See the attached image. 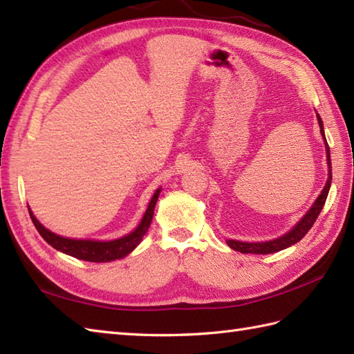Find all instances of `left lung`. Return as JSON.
I'll use <instances>...</instances> for the list:
<instances>
[{
  "instance_id": "1",
  "label": "left lung",
  "mask_w": 354,
  "mask_h": 354,
  "mask_svg": "<svg viewBox=\"0 0 354 354\" xmlns=\"http://www.w3.org/2000/svg\"><path fill=\"white\" fill-rule=\"evenodd\" d=\"M318 123H319V127H321L322 138L326 140L324 127H322V120H321L319 115H318ZM326 149H327V164H328L327 184L324 187V190L321 192L318 199L315 201V204L312 205V208L309 209V212H307V214L295 225V228L289 231L288 234H284L283 237L270 240V242L246 243V242H237V240H227V243H228L231 250L243 252V254H272V252H278L281 250H286V248H289L293 243L299 242V240H301L307 234V232H309V230L313 227L315 221L318 219L322 207H324V204H326L327 194H328V190H330V184H332V161H330V149H328L327 141H326Z\"/></svg>"
}]
</instances>
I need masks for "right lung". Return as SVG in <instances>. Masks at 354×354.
Instances as JSON below:
<instances>
[{
    "label": "right lung",
    "mask_w": 354,
    "mask_h": 354,
    "mask_svg": "<svg viewBox=\"0 0 354 354\" xmlns=\"http://www.w3.org/2000/svg\"><path fill=\"white\" fill-rule=\"evenodd\" d=\"M160 189H158L153 194V198L150 199L149 207L146 209L145 216L137 227V230H133L131 234H127L122 239L117 240H111V242H97V240H74V239H66L55 234V232L48 231L47 228H44L42 225L37 222L33 213L30 212V217L35 223V227L37 232L44 237L45 242L51 245L55 250L61 251L64 254H68L71 257H76L85 261H94V263H106L112 261L117 259H123L127 254L132 252L137 245L141 242L142 236L146 234V231L150 227V222H152L153 217V209L156 205L158 196H160Z\"/></svg>",
    "instance_id": "right-lung-1"
}]
</instances>
